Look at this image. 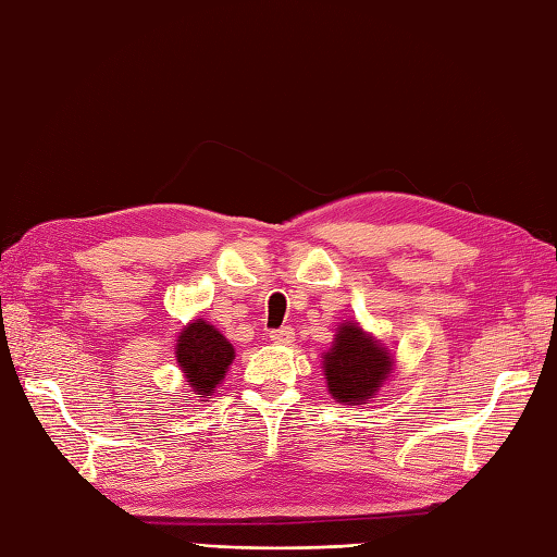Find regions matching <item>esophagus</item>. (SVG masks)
I'll return each instance as SVG.
<instances>
[{
  "mask_svg": "<svg viewBox=\"0 0 557 557\" xmlns=\"http://www.w3.org/2000/svg\"><path fill=\"white\" fill-rule=\"evenodd\" d=\"M269 338H271V343H274V345H288L295 338V331L290 326H283V329L271 331Z\"/></svg>",
  "mask_w": 557,
  "mask_h": 557,
  "instance_id": "1",
  "label": "esophagus"
}]
</instances>
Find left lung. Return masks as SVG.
Returning <instances> with one entry per match:
<instances>
[{
    "label": "left lung",
    "mask_w": 557,
    "mask_h": 557,
    "mask_svg": "<svg viewBox=\"0 0 557 557\" xmlns=\"http://www.w3.org/2000/svg\"><path fill=\"white\" fill-rule=\"evenodd\" d=\"M321 357L329 393L343 405L362 407L376 398L395 369L393 352L386 345L348 319L336 329L331 348Z\"/></svg>",
    "instance_id": "1"
}]
</instances>
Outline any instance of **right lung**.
Masks as SVG:
<instances>
[{"label": "right lung", "mask_w": 557, "mask_h": 557, "mask_svg": "<svg viewBox=\"0 0 557 557\" xmlns=\"http://www.w3.org/2000/svg\"><path fill=\"white\" fill-rule=\"evenodd\" d=\"M176 362L195 398H209L236 360L231 341L205 319H190L176 338Z\"/></svg>", "instance_id": "1"}]
</instances>
